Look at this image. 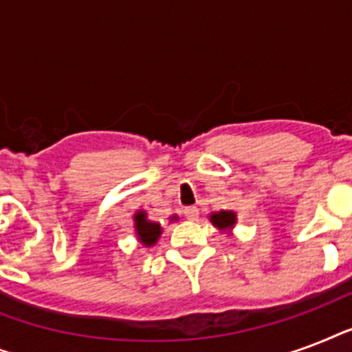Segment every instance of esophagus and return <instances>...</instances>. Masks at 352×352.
I'll list each match as a JSON object with an SVG mask.
<instances>
[{
  "mask_svg": "<svg viewBox=\"0 0 352 352\" xmlns=\"http://www.w3.org/2000/svg\"><path fill=\"white\" fill-rule=\"evenodd\" d=\"M184 217L190 221H197L199 219V208L197 206H188L184 208Z\"/></svg>",
  "mask_w": 352,
  "mask_h": 352,
  "instance_id": "obj_1",
  "label": "esophagus"
}]
</instances>
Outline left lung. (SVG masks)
<instances>
[{
	"label": "left lung",
	"mask_w": 352,
	"mask_h": 352,
	"mask_svg": "<svg viewBox=\"0 0 352 352\" xmlns=\"http://www.w3.org/2000/svg\"><path fill=\"white\" fill-rule=\"evenodd\" d=\"M212 223H214L217 228H228V226L235 225V214L234 212H219V214H214L212 217Z\"/></svg>",
	"instance_id": "obj_1"
}]
</instances>
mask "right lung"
Listing matches in <instances>:
<instances>
[{"label": "right lung", "mask_w": 352, "mask_h": 352, "mask_svg": "<svg viewBox=\"0 0 352 352\" xmlns=\"http://www.w3.org/2000/svg\"><path fill=\"white\" fill-rule=\"evenodd\" d=\"M135 226H137L138 239L142 241L146 246L153 245L155 241L159 239L160 225L146 219V214H144V212H138V214L135 215Z\"/></svg>", "instance_id": "add662e5"}]
</instances>
